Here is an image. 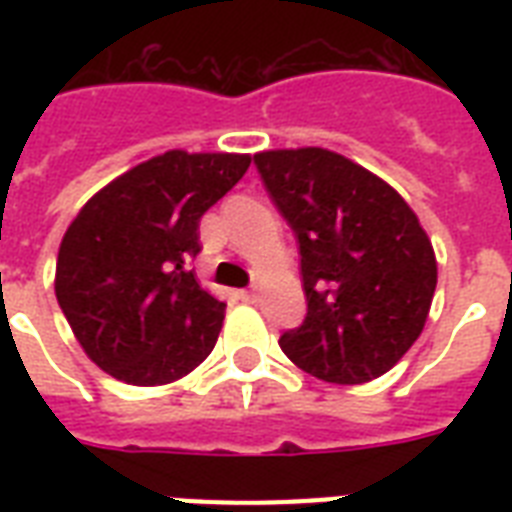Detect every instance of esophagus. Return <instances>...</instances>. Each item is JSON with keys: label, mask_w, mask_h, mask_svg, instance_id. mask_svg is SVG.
<instances>
[{"label": "esophagus", "mask_w": 512, "mask_h": 512, "mask_svg": "<svg viewBox=\"0 0 512 512\" xmlns=\"http://www.w3.org/2000/svg\"><path fill=\"white\" fill-rule=\"evenodd\" d=\"M241 297H244V300H247V303H255L257 297H260V292H257V287L244 289V292H241Z\"/></svg>", "instance_id": "34e87169"}]
</instances>
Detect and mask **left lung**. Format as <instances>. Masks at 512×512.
<instances>
[{"label":"left lung","mask_w":512,"mask_h":512,"mask_svg":"<svg viewBox=\"0 0 512 512\" xmlns=\"http://www.w3.org/2000/svg\"><path fill=\"white\" fill-rule=\"evenodd\" d=\"M255 164L303 257L308 316L281 350L337 385L390 372L422 335L436 292L420 217L393 185L329 148H273Z\"/></svg>","instance_id":"obj_1"}]
</instances>
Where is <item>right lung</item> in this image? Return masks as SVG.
<instances>
[{"label":"right lung","mask_w":512,"mask_h":512,"mask_svg":"<svg viewBox=\"0 0 512 512\" xmlns=\"http://www.w3.org/2000/svg\"><path fill=\"white\" fill-rule=\"evenodd\" d=\"M249 154L172 148L103 185L63 233L55 297L92 364L140 388L193 372L225 303L188 271L199 220L249 170Z\"/></svg>","instance_id":"obj_1"}]
</instances>
